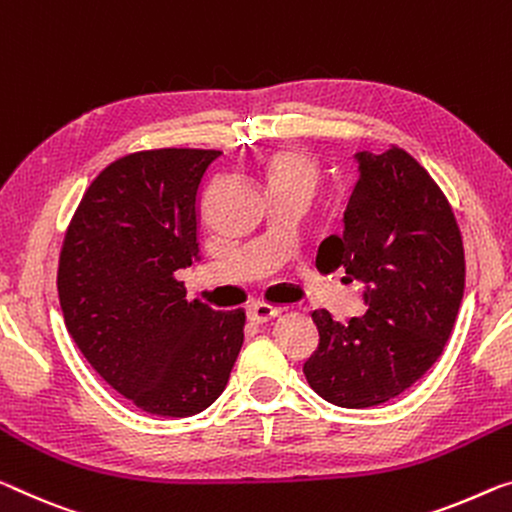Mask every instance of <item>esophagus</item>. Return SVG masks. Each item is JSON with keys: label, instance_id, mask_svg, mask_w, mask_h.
I'll return each instance as SVG.
<instances>
[{"label": "esophagus", "instance_id": "esophagus-1", "mask_svg": "<svg viewBox=\"0 0 512 512\" xmlns=\"http://www.w3.org/2000/svg\"><path fill=\"white\" fill-rule=\"evenodd\" d=\"M249 313V320L256 322V325H263V322H270L274 318L281 316V309L279 306H270V304H254Z\"/></svg>", "mask_w": 512, "mask_h": 512}]
</instances>
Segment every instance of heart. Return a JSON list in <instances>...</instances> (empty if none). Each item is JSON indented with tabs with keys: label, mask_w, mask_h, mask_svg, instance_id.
Returning a JSON list of instances; mask_svg holds the SVG:
<instances>
[{
	"label": "heart",
	"mask_w": 512,
	"mask_h": 512,
	"mask_svg": "<svg viewBox=\"0 0 512 512\" xmlns=\"http://www.w3.org/2000/svg\"><path fill=\"white\" fill-rule=\"evenodd\" d=\"M263 176L272 194L290 190L311 194L316 187V167H313L311 157L302 153L300 148L286 146L272 151L263 164Z\"/></svg>",
	"instance_id": "1"
}]
</instances>
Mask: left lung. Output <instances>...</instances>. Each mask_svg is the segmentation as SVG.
<instances>
[{
	"label": "left lung",
	"instance_id": "1",
	"mask_svg": "<svg viewBox=\"0 0 512 512\" xmlns=\"http://www.w3.org/2000/svg\"><path fill=\"white\" fill-rule=\"evenodd\" d=\"M343 235L316 267L364 283L366 313L345 325L313 311L320 343L304 361L311 389L348 410L400 396L442 355L465 293V249L444 192L403 148L359 151Z\"/></svg>",
	"mask_w": 512,
	"mask_h": 512
}]
</instances>
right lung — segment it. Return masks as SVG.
I'll list each match as a JSON object with an SVG mask.
<instances>
[{
  "label": "right lung",
  "mask_w": 512,
  "mask_h": 512,
  "mask_svg": "<svg viewBox=\"0 0 512 512\" xmlns=\"http://www.w3.org/2000/svg\"><path fill=\"white\" fill-rule=\"evenodd\" d=\"M219 155L157 148L112 162L86 190L61 249L70 336L102 380L148 414L210 407L245 341V311L190 302L176 279L201 261V187Z\"/></svg>",
  "instance_id": "1"
}]
</instances>
